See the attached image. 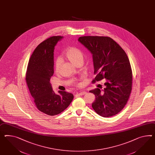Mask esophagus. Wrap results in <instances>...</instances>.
Segmentation results:
<instances>
[{
  "instance_id": "34e87169",
  "label": "esophagus",
  "mask_w": 155,
  "mask_h": 155,
  "mask_svg": "<svg viewBox=\"0 0 155 155\" xmlns=\"http://www.w3.org/2000/svg\"><path fill=\"white\" fill-rule=\"evenodd\" d=\"M87 93V92L85 91H81V92H80L79 93H77L76 95H84V94H85Z\"/></svg>"
}]
</instances>
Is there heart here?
Segmentation results:
<instances>
[{
    "mask_svg": "<svg viewBox=\"0 0 155 155\" xmlns=\"http://www.w3.org/2000/svg\"><path fill=\"white\" fill-rule=\"evenodd\" d=\"M64 56L70 61L72 64L76 65V64L83 61L84 55L82 51L79 48L70 47L68 48L64 52ZM61 61L59 58L57 59L54 63V70L56 72L59 71L61 67ZM78 85H79L78 84Z\"/></svg>",
    "mask_w": 155,
    "mask_h": 155,
    "instance_id": "heart-1",
    "label": "heart"
}]
</instances>
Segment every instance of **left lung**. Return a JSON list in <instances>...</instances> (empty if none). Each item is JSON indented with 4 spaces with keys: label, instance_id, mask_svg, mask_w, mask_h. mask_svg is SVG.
Returning <instances> with one entry per match:
<instances>
[{
    "label": "left lung",
    "instance_id": "1",
    "mask_svg": "<svg viewBox=\"0 0 155 155\" xmlns=\"http://www.w3.org/2000/svg\"><path fill=\"white\" fill-rule=\"evenodd\" d=\"M78 40L93 54L96 76L91 83L107 80L102 91L99 88L89 91L95 96L93 110L104 117L117 114L127 103L132 88L133 74L127 54L110 37L84 36Z\"/></svg>",
    "mask_w": 155,
    "mask_h": 155
}]
</instances>
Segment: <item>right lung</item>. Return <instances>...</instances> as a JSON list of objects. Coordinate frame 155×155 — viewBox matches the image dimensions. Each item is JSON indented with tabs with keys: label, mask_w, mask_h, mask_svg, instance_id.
<instances>
[{
	"label": "right lung",
	"mask_w": 155,
	"mask_h": 155,
	"mask_svg": "<svg viewBox=\"0 0 155 155\" xmlns=\"http://www.w3.org/2000/svg\"><path fill=\"white\" fill-rule=\"evenodd\" d=\"M63 37L53 36L39 44L28 61L26 82L36 108L45 114L58 115L70 104L74 95L66 91L56 94L50 79L54 74V50Z\"/></svg>",
	"instance_id": "right-lung-1"
}]
</instances>
